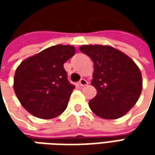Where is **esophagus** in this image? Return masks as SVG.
Listing matches in <instances>:
<instances>
[{"label": "esophagus", "mask_w": 155, "mask_h": 155, "mask_svg": "<svg viewBox=\"0 0 155 155\" xmlns=\"http://www.w3.org/2000/svg\"><path fill=\"white\" fill-rule=\"evenodd\" d=\"M79 84H80V86H85L88 84V81L85 80L84 78H81L79 80Z\"/></svg>", "instance_id": "obj_1"}]
</instances>
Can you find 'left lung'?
I'll use <instances>...</instances> for the list:
<instances>
[{
    "label": "left lung",
    "instance_id": "8db88e82",
    "mask_svg": "<svg viewBox=\"0 0 155 155\" xmlns=\"http://www.w3.org/2000/svg\"><path fill=\"white\" fill-rule=\"evenodd\" d=\"M80 51L94 63L91 84L97 93L90 100L91 110L104 119L124 116L141 93L142 78L138 66L126 54L108 45H82Z\"/></svg>",
    "mask_w": 155,
    "mask_h": 155
}]
</instances>
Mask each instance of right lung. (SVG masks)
<instances>
[{
  "label": "right lung",
  "mask_w": 155,
  "mask_h": 155,
  "mask_svg": "<svg viewBox=\"0 0 155 155\" xmlns=\"http://www.w3.org/2000/svg\"><path fill=\"white\" fill-rule=\"evenodd\" d=\"M75 51L72 45H53L19 65L14 90L30 114L41 119H51L65 110L75 86L67 79L64 64Z\"/></svg>",
  "instance_id": "add662e5"
}]
</instances>
